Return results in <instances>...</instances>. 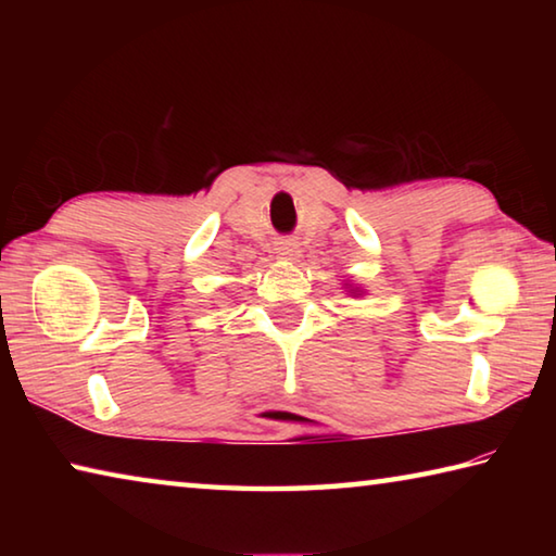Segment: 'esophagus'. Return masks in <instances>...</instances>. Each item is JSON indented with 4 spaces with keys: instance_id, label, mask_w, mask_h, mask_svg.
<instances>
[{
    "instance_id": "esophagus-1",
    "label": "esophagus",
    "mask_w": 556,
    "mask_h": 556,
    "mask_svg": "<svg viewBox=\"0 0 556 556\" xmlns=\"http://www.w3.org/2000/svg\"><path fill=\"white\" fill-rule=\"evenodd\" d=\"M275 250H277V255H279L281 260H296V257L301 255L299 242H296V240H291V238L279 240V242L275 244Z\"/></svg>"
}]
</instances>
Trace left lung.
Returning <instances> with one entry per match:
<instances>
[{"label":"left lung","mask_w":556,"mask_h":556,"mask_svg":"<svg viewBox=\"0 0 556 556\" xmlns=\"http://www.w3.org/2000/svg\"><path fill=\"white\" fill-rule=\"evenodd\" d=\"M355 291H357V289H351V294H355Z\"/></svg>","instance_id":"1"}]
</instances>
